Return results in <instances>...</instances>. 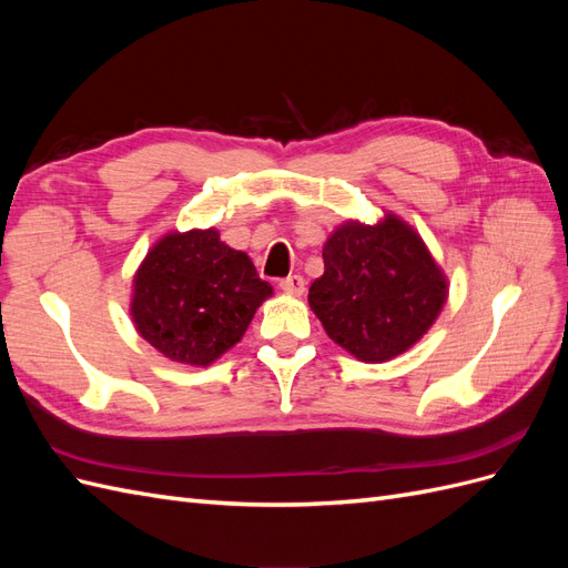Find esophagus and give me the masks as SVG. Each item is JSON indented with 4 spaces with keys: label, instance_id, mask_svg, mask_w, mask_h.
Listing matches in <instances>:
<instances>
[{
    "label": "esophagus",
    "instance_id": "obj_1",
    "mask_svg": "<svg viewBox=\"0 0 568 568\" xmlns=\"http://www.w3.org/2000/svg\"><path fill=\"white\" fill-rule=\"evenodd\" d=\"M280 288H282V291H286V294H291V296H303V291H305V280L301 277V274H288L286 280H282V282H280Z\"/></svg>",
    "mask_w": 568,
    "mask_h": 568
}]
</instances>
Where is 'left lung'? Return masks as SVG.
Segmentation results:
<instances>
[{
  "label": "left lung",
  "instance_id": "left-lung-1",
  "mask_svg": "<svg viewBox=\"0 0 568 568\" xmlns=\"http://www.w3.org/2000/svg\"><path fill=\"white\" fill-rule=\"evenodd\" d=\"M322 257L324 274L307 303L329 338L363 363H386L415 346L448 298L432 253L395 215L379 225L346 222Z\"/></svg>",
  "mask_w": 568,
  "mask_h": 568
}]
</instances>
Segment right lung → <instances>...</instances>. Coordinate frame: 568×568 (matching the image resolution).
<instances>
[{"instance_id":"1","label":"right lung","mask_w":568,"mask_h":568,"mask_svg":"<svg viewBox=\"0 0 568 568\" xmlns=\"http://www.w3.org/2000/svg\"><path fill=\"white\" fill-rule=\"evenodd\" d=\"M272 286L215 230L163 236L134 274L132 320L153 348L184 365H211L244 336Z\"/></svg>"}]
</instances>
